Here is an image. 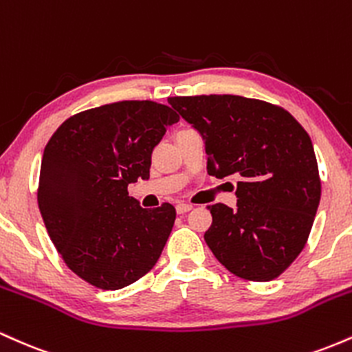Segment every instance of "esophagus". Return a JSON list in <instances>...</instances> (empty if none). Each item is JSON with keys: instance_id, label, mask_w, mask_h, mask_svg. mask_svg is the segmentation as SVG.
<instances>
[{"instance_id": "34e87169", "label": "esophagus", "mask_w": 352, "mask_h": 352, "mask_svg": "<svg viewBox=\"0 0 352 352\" xmlns=\"http://www.w3.org/2000/svg\"><path fill=\"white\" fill-rule=\"evenodd\" d=\"M177 213H187V212H190V210H192L193 207L190 204H179L177 205Z\"/></svg>"}]
</instances>
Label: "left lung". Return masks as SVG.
I'll return each instance as SVG.
<instances>
[{
    "mask_svg": "<svg viewBox=\"0 0 352 352\" xmlns=\"http://www.w3.org/2000/svg\"><path fill=\"white\" fill-rule=\"evenodd\" d=\"M200 132L207 172L236 175V208L210 205L205 241L228 272L270 281L305 248L321 199L313 142L288 111L241 96L168 98Z\"/></svg>",
    "mask_w": 352,
    "mask_h": 352,
    "instance_id": "8db88e82",
    "label": "left lung"
}]
</instances>
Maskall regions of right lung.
Listing matches in <instances>:
<instances>
[{
  "instance_id": "obj_1",
  "label": "right lung",
  "mask_w": 352,
  "mask_h": 352,
  "mask_svg": "<svg viewBox=\"0 0 352 352\" xmlns=\"http://www.w3.org/2000/svg\"><path fill=\"white\" fill-rule=\"evenodd\" d=\"M179 114L152 100L79 112L44 148L38 205L64 263L100 289L148 273L170 235L175 208H142L127 187L151 175V157Z\"/></svg>"
}]
</instances>
